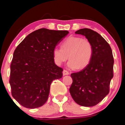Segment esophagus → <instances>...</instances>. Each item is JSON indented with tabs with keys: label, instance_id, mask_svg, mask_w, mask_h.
<instances>
[{
	"label": "esophagus",
	"instance_id": "34e87169",
	"mask_svg": "<svg viewBox=\"0 0 125 125\" xmlns=\"http://www.w3.org/2000/svg\"><path fill=\"white\" fill-rule=\"evenodd\" d=\"M69 72H68L66 70H63V75H69Z\"/></svg>",
	"mask_w": 125,
	"mask_h": 125
}]
</instances>
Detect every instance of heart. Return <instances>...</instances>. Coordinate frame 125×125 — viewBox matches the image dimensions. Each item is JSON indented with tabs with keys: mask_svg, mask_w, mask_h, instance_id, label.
Wrapping results in <instances>:
<instances>
[{
	"mask_svg": "<svg viewBox=\"0 0 125 125\" xmlns=\"http://www.w3.org/2000/svg\"><path fill=\"white\" fill-rule=\"evenodd\" d=\"M61 48L53 50V58L56 65H61L69 57V68L82 69L89 64L93 54V47L89 40L78 36L68 38L62 42Z\"/></svg>",
	"mask_w": 125,
	"mask_h": 125,
	"instance_id": "1",
	"label": "heart"
}]
</instances>
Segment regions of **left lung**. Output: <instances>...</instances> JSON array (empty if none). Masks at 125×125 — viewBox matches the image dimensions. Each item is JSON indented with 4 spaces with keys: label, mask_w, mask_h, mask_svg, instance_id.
<instances>
[{
    "label": "left lung",
    "mask_w": 125,
    "mask_h": 125,
    "mask_svg": "<svg viewBox=\"0 0 125 125\" xmlns=\"http://www.w3.org/2000/svg\"><path fill=\"white\" fill-rule=\"evenodd\" d=\"M85 36L92 43L93 54L87 66L71 74L73 79L69 92L75 102L86 107L98 104L109 94L113 78L114 57L111 48L98 32L82 29L75 32Z\"/></svg>",
    "instance_id": "left-lung-1"
}]
</instances>
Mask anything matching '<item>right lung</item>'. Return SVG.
Here are the masks:
<instances>
[{
	"mask_svg": "<svg viewBox=\"0 0 125 125\" xmlns=\"http://www.w3.org/2000/svg\"><path fill=\"white\" fill-rule=\"evenodd\" d=\"M68 33L40 29L27 35L14 51L9 83L12 97L22 106H42L53 80L62 77L63 69L55 64L53 50Z\"/></svg>",
	"mask_w": 125,
	"mask_h": 125,
	"instance_id": "add662e5",
	"label": "right lung"
}]
</instances>
